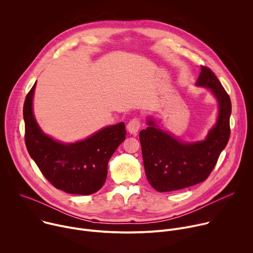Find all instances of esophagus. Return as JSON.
Listing matches in <instances>:
<instances>
[{"instance_id": "obj_1", "label": "esophagus", "mask_w": 253, "mask_h": 253, "mask_svg": "<svg viewBox=\"0 0 253 253\" xmlns=\"http://www.w3.org/2000/svg\"><path fill=\"white\" fill-rule=\"evenodd\" d=\"M140 126H141L140 119L138 117H135L129 121V123L127 124V129L131 134H135L138 132Z\"/></svg>"}]
</instances>
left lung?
I'll list each match as a JSON object with an SVG mask.
<instances>
[{
	"label": "left lung",
	"mask_w": 253,
	"mask_h": 253,
	"mask_svg": "<svg viewBox=\"0 0 253 253\" xmlns=\"http://www.w3.org/2000/svg\"><path fill=\"white\" fill-rule=\"evenodd\" d=\"M196 84L209 88L219 103L217 122L204 141L181 143L159 129L151 119L148 120L149 126L139 133L146 177L157 191L179 190L205 181L228 143L231 114L229 95L206 66H201Z\"/></svg>",
	"instance_id": "8db88e82"
}]
</instances>
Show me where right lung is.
<instances>
[{
    "label": "right lung",
    "instance_id": "right-lung-1",
    "mask_svg": "<svg viewBox=\"0 0 253 253\" xmlns=\"http://www.w3.org/2000/svg\"><path fill=\"white\" fill-rule=\"evenodd\" d=\"M35 85L27 94L23 108L25 143L30 156L55 188L79 195L97 192L106 181L109 159L125 140V124L106 127L81 142H57L42 132L34 118Z\"/></svg>",
    "mask_w": 253,
    "mask_h": 253
}]
</instances>
